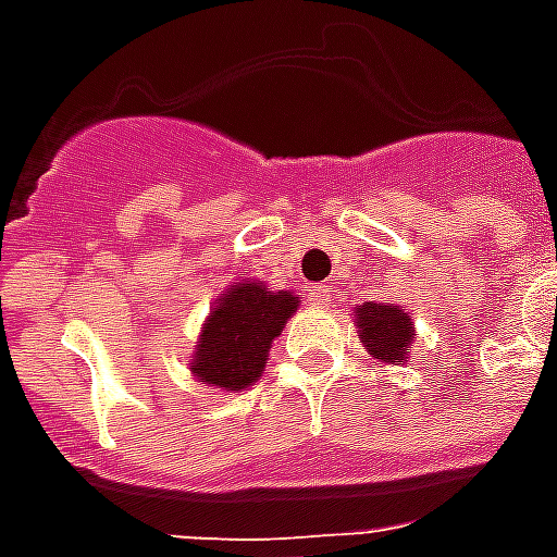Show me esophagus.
Instances as JSON below:
<instances>
[{
  "instance_id": "34e87169",
  "label": "esophagus",
  "mask_w": 557,
  "mask_h": 557,
  "mask_svg": "<svg viewBox=\"0 0 557 557\" xmlns=\"http://www.w3.org/2000/svg\"><path fill=\"white\" fill-rule=\"evenodd\" d=\"M310 301L327 304L331 301V289H327V286H310Z\"/></svg>"
}]
</instances>
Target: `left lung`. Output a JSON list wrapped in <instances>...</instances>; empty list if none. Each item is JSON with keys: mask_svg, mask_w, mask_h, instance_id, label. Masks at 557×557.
Wrapping results in <instances>:
<instances>
[{"mask_svg": "<svg viewBox=\"0 0 557 557\" xmlns=\"http://www.w3.org/2000/svg\"><path fill=\"white\" fill-rule=\"evenodd\" d=\"M355 325H358V337L373 358L385 363L406 361L411 337H414L409 313H403L394 304L370 301L355 310Z\"/></svg>", "mask_w": 557, "mask_h": 557, "instance_id": "8db88e82", "label": "left lung"}]
</instances>
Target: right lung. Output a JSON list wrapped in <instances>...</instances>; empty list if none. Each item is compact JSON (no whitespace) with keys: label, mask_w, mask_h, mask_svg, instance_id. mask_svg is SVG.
I'll return each mask as SVG.
<instances>
[{"label":"right lung","mask_w":557,"mask_h":557,"mask_svg":"<svg viewBox=\"0 0 557 557\" xmlns=\"http://www.w3.org/2000/svg\"><path fill=\"white\" fill-rule=\"evenodd\" d=\"M295 310L298 298L292 292H268L253 280L232 286L206 319L190 373L223 391L250 387L265 370L268 349Z\"/></svg>","instance_id":"obj_1"}]
</instances>
